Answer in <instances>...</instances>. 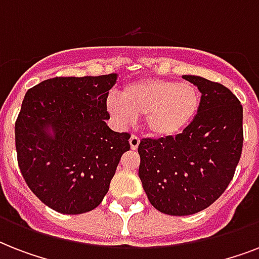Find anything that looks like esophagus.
<instances>
[{"label":"esophagus","mask_w":259,"mask_h":259,"mask_svg":"<svg viewBox=\"0 0 259 259\" xmlns=\"http://www.w3.org/2000/svg\"><path fill=\"white\" fill-rule=\"evenodd\" d=\"M129 142H130V148H132L133 150H136L138 148V145H140V138H138L137 136H132Z\"/></svg>","instance_id":"1"}]
</instances>
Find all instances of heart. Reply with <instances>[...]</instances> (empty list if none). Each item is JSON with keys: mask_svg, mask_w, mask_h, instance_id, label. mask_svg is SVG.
<instances>
[{"mask_svg": "<svg viewBox=\"0 0 259 259\" xmlns=\"http://www.w3.org/2000/svg\"><path fill=\"white\" fill-rule=\"evenodd\" d=\"M200 109V93L189 83L142 79L127 84L121 101L109 99L110 115L122 126L145 117V127L154 137H173L184 132Z\"/></svg>", "mask_w": 259, "mask_h": 259, "instance_id": "heart-1", "label": "heart"}]
</instances>
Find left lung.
<instances>
[{
	"label": "left lung",
	"mask_w": 259,
	"mask_h": 259,
	"mask_svg": "<svg viewBox=\"0 0 259 259\" xmlns=\"http://www.w3.org/2000/svg\"><path fill=\"white\" fill-rule=\"evenodd\" d=\"M201 93L196 118L176 137L144 138L138 176L150 204L175 217L212 204L229 187L243 146V109L221 83L184 75Z\"/></svg>",
	"instance_id": "left-lung-1"
}]
</instances>
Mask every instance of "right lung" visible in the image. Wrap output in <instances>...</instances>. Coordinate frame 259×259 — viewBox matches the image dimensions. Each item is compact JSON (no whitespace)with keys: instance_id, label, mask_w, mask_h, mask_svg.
<instances>
[{"instance_id":"right-lung-1","label":"right lung","mask_w":259,"mask_h":259,"mask_svg":"<svg viewBox=\"0 0 259 259\" xmlns=\"http://www.w3.org/2000/svg\"><path fill=\"white\" fill-rule=\"evenodd\" d=\"M117 74L47 79L26 91L14 133L30 191L67 215L89 212L109 191L129 133L110 129L109 90Z\"/></svg>"}]
</instances>
